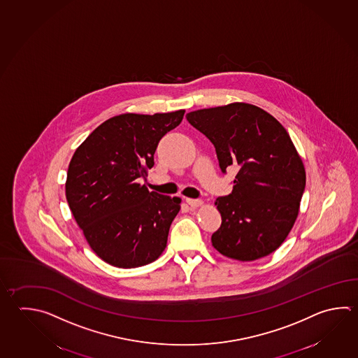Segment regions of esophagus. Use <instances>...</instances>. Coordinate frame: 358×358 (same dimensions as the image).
<instances>
[{"label":"esophagus","mask_w":358,"mask_h":358,"mask_svg":"<svg viewBox=\"0 0 358 358\" xmlns=\"http://www.w3.org/2000/svg\"><path fill=\"white\" fill-rule=\"evenodd\" d=\"M186 203H189V206L192 208H199L203 205L201 200H196V199H186Z\"/></svg>","instance_id":"obj_1"}]
</instances>
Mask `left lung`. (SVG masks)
I'll return each instance as SVG.
<instances>
[{"instance_id":"left-lung-1","label":"left lung","mask_w":358,"mask_h":358,"mask_svg":"<svg viewBox=\"0 0 358 358\" xmlns=\"http://www.w3.org/2000/svg\"><path fill=\"white\" fill-rule=\"evenodd\" d=\"M186 117L214 144L223 172L230 166L239 169L231 194L215 200L222 227L211 236L213 247L241 262L268 256L296 222L306 182L286 129L245 102L196 110Z\"/></svg>"}]
</instances>
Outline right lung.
<instances>
[{"label": "right lung", "mask_w": 358, "mask_h": 358, "mask_svg": "<svg viewBox=\"0 0 358 358\" xmlns=\"http://www.w3.org/2000/svg\"><path fill=\"white\" fill-rule=\"evenodd\" d=\"M185 110L117 115L76 149L66 197L91 250L106 264L135 268L152 264L167 245L181 199L149 192L138 178L155 166L163 135L178 127Z\"/></svg>", "instance_id": "obj_1"}]
</instances>
